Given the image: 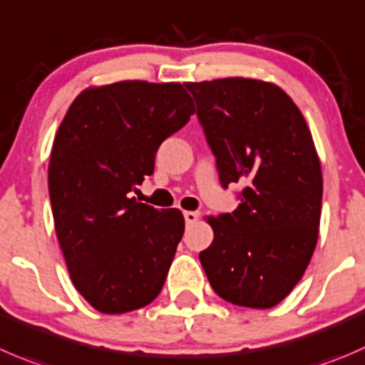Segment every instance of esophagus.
<instances>
[{
	"mask_svg": "<svg viewBox=\"0 0 365 365\" xmlns=\"http://www.w3.org/2000/svg\"><path fill=\"white\" fill-rule=\"evenodd\" d=\"M183 217H185V222H187V226H190V225H194V222L197 221V219H200V212H183Z\"/></svg>",
	"mask_w": 365,
	"mask_h": 365,
	"instance_id": "obj_1",
	"label": "esophagus"
}]
</instances>
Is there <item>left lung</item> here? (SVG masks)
Listing matches in <instances>:
<instances>
[{
    "mask_svg": "<svg viewBox=\"0 0 365 365\" xmlns=\"http://www.w3.org/2000/svg\"><path fill=\"white\" fill-rule=\"evenodd\" d=\"M185 87L219 182L244 185L232 214L208 217L214 240L200 262L222 299L271 309L302 280L319 235L323 176L310 130L274 83L221 78Z\"/></svg>",
    "mask_w": 365,
    "mask_h": 365,
    "instance_id": "1",
    "label": "left lung"
}]
</instances>
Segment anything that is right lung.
Segmentation results:
<instances>
[{
    "mask_svg": "<svg viewBox=\"0 0 365 365\" xmlns=\"http://www.w3.org/2000/svg\"><path fill=\"white\" fill-rule=\"evenodd\" d=\"M192 114L180 83L128 80L85 88L60 123L48 169L56 237L74 287L100 312L143 309L164 287L185 221L132 192Z\"/></svg>",
    "mask_w": 365,
    "mask_h": 365,
    "instance_id": "add662e5",
    "label": "right lung"
}]
</instances>
